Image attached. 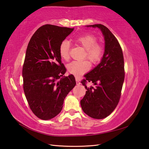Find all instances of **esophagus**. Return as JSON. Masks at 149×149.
<instances>
[{
  "label": "esophagus",
  "mask_w": 149,
  "mask_h": 149,
  "mask_svg": "<svg viewBox=\"0 0 149 149\" xmlns=\"http://www.w3.org/2000/svg\"><path fill=\"white\" fill-rule=\"evenodd\" d=\"M75 81H76V84H77V85H79V84H81V83H80V81H79V79H77L76 78L75 79Z\"/></svg>",
  "instance_id": "34e87169"
}]
</instances>
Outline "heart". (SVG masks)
I'll return each mask as SVG.
<instances>
[{
  "mask_svg": "<svg viewBox=\"0 0 149 149\" xmlns=\"http://www.w3.org/2000/svg\"><path fill=\"white\" fill-rule=\"evenodd\" d=\"M74 41L84 48L86 51L84 56L92 64H96L101 59L104 53V49L100 44L97 43L95 36L91 34H84L76 37ZM70 45L67 41H63L59 46V54L63 59L67 60L70 58ZM90 65L87 61H74L69 63L67 69L69 73L75 76H80L90 70Z\"/></svg>",
  "mask_w": 149,
  "mask_h": 149,
  "instance_id": "obj_1",
  "label": "heart"
}]
</instances>
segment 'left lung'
I'll use <instances>...</instances> for the list:
<instances>
[{"mask_svg":"<svg viewBox=\"0 0 149 149\" xmlns=\"http://www.w3.org/2000/svg\"><path fill=\"white\" fill-rule=\"evenodd\" d=\"M87 27H98L102 31L105 51L100 63L81 81L87 91L81 100V106L91 118L102 119L109 116L119 102L125 77L124 59L118 41L108 28L102 24ZM88 82L95 86L88 87Z\"/></svg>","mask_w":149,"mask_h":149,"instance_id":"1","label":"left lung"}]
</instances>
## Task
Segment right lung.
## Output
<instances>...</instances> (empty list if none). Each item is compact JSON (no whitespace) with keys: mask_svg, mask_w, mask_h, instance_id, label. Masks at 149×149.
Returning <instances> with one entry per match:
<instances>
[{"mask_svg":"<svg viewBox=\"0 0 149 149\" xmlns=\"http://www.w3.org/2000/svg\"><path fill=\"white\" fill-rule=\"evenodd\" d=\"M73 31L44 25L27 45L22 68L24 91L30 109L42 120L53 118L61 112L65 97L76 84L73 75L63 77L66 70L59 51L60 44Z\"/></svg>","mask_w":149,"mask_h":149,"instance_id":"1","label":"right lung"}]
</instances>
